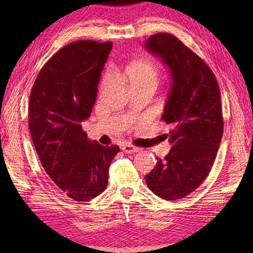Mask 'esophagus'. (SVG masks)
<instances>
[{"mask_svg":"<svg viewBox=\"0 0 253 253\" xmlns=\"http://www.w3.org/2000/svg\"><path fill=\"white\" fill-rule=\"evenodd\" d=\"M121 149L123 150L124 152H126V153H136L138 151H140V148L132 146V144H129V143L123 144Z\"/></svg>","mask_w":253,"mask_h":253,"instance_id":"34e87169","label":"esophagus"}]
</instances>
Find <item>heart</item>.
Instances as JSON below:
<instances>
[{
	"instance_id": "b5f03b06",
	"label": "heart",
	"mask_w": 253,
	"mask_h": 253,
	"mask_svg": "<svg viewBox=\"0 0 253 253\" xmlns=\"http://www.w3.org/2000/svg\"><path fill=\"white\" fill-rule=\"evenodd\" d=\"M112 74L107 72L103 79L102 85L109 84ZM123 77L125 78L130 87H142V85H152L157 87L160 78V71L154 63L150 61H135L125 67L123 72Z\"/></svg>"
}]
</instances>
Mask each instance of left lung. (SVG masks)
Wrapping results in <instances>:
<instances>
[{
  "mask_svg": "<svg viewBox=\"0 0 253 253\" xmlns=\"http://www.w3.org/2000/svg\"><path fill=\"white\" fill-rule=\"evenodd\" d=\"M144 47L169 69L171 85L161 120L170 124L169 153L146 175L150 190L164 200L195 191L212 169L224 123L217 80L201 57L170 34H155Z\"/></svg>",
  "mask_w": 253,
  "mask_h": 253,
  "instance_id": "left-lung-1",
  "label": "left lung"
}]
</instances>
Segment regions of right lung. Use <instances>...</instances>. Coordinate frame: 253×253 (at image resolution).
<instances>
[{
  "instance_id": "obj_1",
  "label": "right lung",
  "mask_w": 253,
  "mask_h": 253,
  "mask_svg": "<svg viewBox=\"0 0 253 253\" xmlns=\"http://www.w3.org/2000/svg\"><path fill=\"white\" fill-rule=\"evenodd\" d=\"M112 42L75 41L53 55L36 78L29 99V130L40 162L61 190L89 201L105 190L118 146L88 139V120Z\"/></svg>"
}]
</instances>
